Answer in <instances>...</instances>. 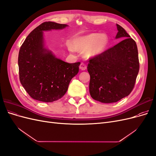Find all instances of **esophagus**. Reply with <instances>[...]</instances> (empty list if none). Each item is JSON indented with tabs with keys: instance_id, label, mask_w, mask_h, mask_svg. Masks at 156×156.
Masks as SVG:
<instances>
[{
	"instance_id": "34e87169",
	"label": "esophagus",
	"mask_w": 156,
	"mask_h": 156,
	"mask_svg": "<svg viewBox=\"0 0 156 156\" xmlns=\"http://www.w3.org/2000/svg\"><path fill=\"white\" fill-rule=\"evenodd\" d=\"M79 68L81 70H85L87 69V66L84 63H81L79 66Z\"/></svg>"
}]
</instances>
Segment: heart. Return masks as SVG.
<instances>
[{
	"mask_svg": "<svg viewBox=\"0 0 156 156\" xmlns=\"http://www.w3.org/2000/svg\"><path fill=\"white\" fill-rule=\"evenodd\" d=\"M108 42V38L106 34L91 33L76 37L73 41L72 46H69V49L72 52L75 50L82 52L87 57L93 58L104 51Z\"/></svg>",
	"mask_w": 156,
	"mask_h": 156,
	"instance_id": "1",
	"label": "heart"
}]
</instances>
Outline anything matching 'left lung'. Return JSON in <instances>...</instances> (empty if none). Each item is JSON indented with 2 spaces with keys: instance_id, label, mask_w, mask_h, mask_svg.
I'll use <instances>...</instances> for the list:
<instances>
[{
  "instance_id": "obj_1",
  "label": "left lung",
  "mask_w": 156,
  "mask_h": 156,
  "mask_svg": "<svg viewBox=\"0 0 156 156\" xmlns=\"http://www.w3.org/2000/svg\"><path fill=\"white\" fill-rule=\"evenodd\" d=\"M116 38L125 40L89 60L91 97L101 103H115L133 90L139 71L138 49L135 41L119 25Z\"/></svg>"
}]
</instances>
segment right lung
Wrapping results in <instances>:
<instances>
[{
    "mask_svg": "<svg viewBox=\"0 0 156 156\" xmlns=\"http://www.w3.org/2000/svg\"><path fill=\"white\" fill-rule=\"evenodd\" d=\"M68 25L44 22L27 37L19 52L18 66L22 86L36 100L53 102L66 93L72 79L79 72V62L69 64L44 48V31L63 29Z\"/></svg>",
    "mask_w": 156,
    "mask_h": 156,
    "instance_id": "obj_1",
    "label": "right lung"
}]
</instances>
